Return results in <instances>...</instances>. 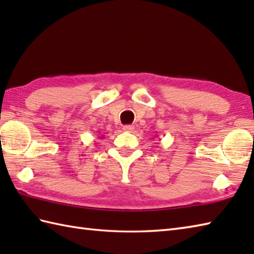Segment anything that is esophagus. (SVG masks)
<instances>
[{"label": "esophagus", "instance_id": "1", "mask_svg": "<svg viewBox=\"0 0 254 254\" xmlns=\"http://www.w3.org/2000/svg\"><path fill=\"white\" fill-rule=\"evenodd\" d=\"M123 130L131 132L134 130V126H123Z\"/></svg>", "mask_w": 254, "mask_h": 254}]
</instances>
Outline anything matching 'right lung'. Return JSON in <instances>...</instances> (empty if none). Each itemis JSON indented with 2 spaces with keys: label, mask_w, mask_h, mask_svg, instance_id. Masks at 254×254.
Here are the masks:
<instances>
[{
  "label": "right lung",
  "mask_w": 254,
  "mask_h": 254,
  "mask_svg": "<svg viewBox=\"0 0 254 254\" xmlns=\"http://www.w3.org/2000/svg\"><path fill=\"white\" fill-rule=\"evenodd\" d=\"M102 137H104V136H101V137H100V138H102Z\"/></svg>",
  "instance_id": "obj_1"
}]
</instances>
